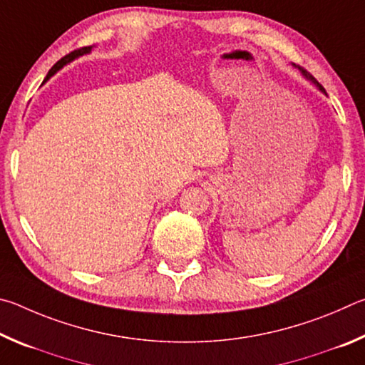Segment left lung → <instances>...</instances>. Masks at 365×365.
Listing matches in <instances>:
<instances>
[{"label": "left lung", "instance_id": "1", "mask_svg": "<svg viewBox=\"0 0 365 365\" xmlns=\"http://www.w3.org/2000/svg\"><path fill=\"white\" fill-rule=\"evenodd\" d=\"M298 69H299V71H301V72H302V76H304V77H306V78H309V80H311V82H312V83H316V85H317V86H319V90H320V91H324V93H325V90H324V86H322V85H320V83H319V82H317V80H316V78H314V77H312V76H311V73H309V72H307V71H306V69H302V67H298Z\"/></svg>", "mask_w": 365, "mask_h": 365}]
</instances>
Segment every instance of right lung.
Listing matches in <instances>:
<instances>
[{"label":"right lung","mask_w":365,"mask_h":365,"mask_svg":"<svg viewBox=\"0 0 365 365\" xmlns=\"http://www.w3.org/2000/svg\"><path fill=\"white\" fill-rule=\"evenodd\" d=\"M90 51H91V46H85V48H80V49H76V51L69 53V54H67V56H64L63 59L58 61V63L51 67V71H49L48 76H46V80H48L49 77H51V76H54V73H56L59 69H63V67H64L66 64H69L71 61H73V59L78 58V56H82V54L90 53Z\"/></svg>","instance_id":"1"}]
</instances>
